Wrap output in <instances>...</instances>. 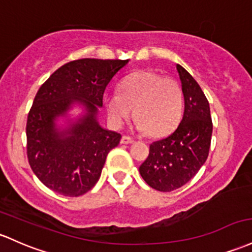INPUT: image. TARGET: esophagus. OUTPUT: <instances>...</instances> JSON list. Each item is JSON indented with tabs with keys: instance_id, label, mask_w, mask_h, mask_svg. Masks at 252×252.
I'll return each mask as SVG.
<instances>
[{
	"instance_id": "obj_1",
	"label": "esophagus",
	"mask_w": 252,
	"mask_h": 252,
	"mask_svg": "<svg viewBox=\"0 0 252 252\" xmlns=\"http://www.w3.org/2000/svg\"><path fill=\"white\" fill-rule=\"evenodd\" d=\"M121 142L124 143V145H128V143L134 142V139H131V137H129V136H122Z\"/></svg>"
}]
</instances>
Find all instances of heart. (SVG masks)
<instances>
[{
	"label": "heart",
	"instance_id": "heart-1",
	"mask_svg": "<svg viewBox=\"0 0 252 252\" xmlns=\"http://www.w3.org/2000/svg\"><path fill=\"white\" fill-rule=\"evenodd\" d=\"M136 128L152 135L171 131L181 120L183 96L178 85L152 70H140L126 77L118 91L105 95V109L115 126H121L134 113Z\"/></svg>",
	"mask_w": 252,
	"mask_h": 252
}]
</instances>
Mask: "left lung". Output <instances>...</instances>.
<instances>
[{"label":"left lung","instance_id":"8db88e82","mask_svg":"<svg viewBox=\"0 0 252 252\" xmlns=\"http://www.w3.org/2000/svg\"><path fill=\"white\" fill-rule=\"evenodd\" d=\"M184 95V113L176 130L149 146L139 171L153 189L168 192L187 184L208 158L213 124L206 95L195 79L176 64Z\"/></svg>","mask_w":252,"mask_h":252}]
</instances>
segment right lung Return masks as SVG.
I'll list each match as a JSON object with an SVG mask.
<instances>
[{"instance_id": "obj_1", "label": "right lung", "mask_w": 252, "mask_h": 252, "mask_svg": "<svg viewBox=\"0 0 252 252\" xmlns=\"http://www.w3.org/2000/svg\"><path fill=\"white\" fill-rule=\"evenodd\" d=\"M128 62L71 61L51 74L35 94L27 117V158L34 175L52 191L76 197L98 182L107 154L122 137L99 124V107L106 86ZM75 107L83 112L71 118Z\"/></svg>"}]
</instances>
